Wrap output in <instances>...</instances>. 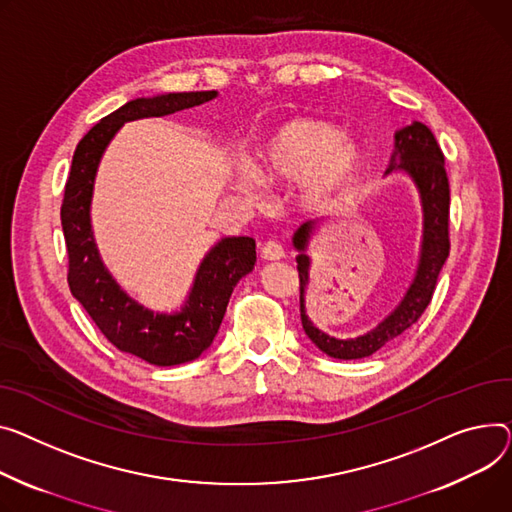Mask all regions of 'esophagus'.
Masks as SVG:
<instances>
[{
	"label": "esophagus",
	"mask_w": 512,
	"mask_h": 512,
	"mask_svg": "<svg viewBox=\"0 0 512 512\" xmlns=\"http://www.w3.org/2000/svg\"><path fill=\"white\" fill-rule=\"evenodd\" d=\"M261 257L267 261H280L284 257V249H282V245L269 241L261 247Z\"/></svg>",
	"instance_id": "obj_1"
}]
</instances>
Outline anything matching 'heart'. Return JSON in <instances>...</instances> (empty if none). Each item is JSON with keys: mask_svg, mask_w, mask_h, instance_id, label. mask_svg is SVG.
<instances>
[{"mask_svg": "<svg viewBox=\"0 0 512 512\" xmlns=\"http://www.w3.org/2000/svg\"><path fill=\"white\" fill-rule=\"evenodd\" d=\"M362 162L360 144L337 127L311 117L280 123L253 150L249 168L232 181L234 189L251 201L261 199V183H296V206L315 214L327 210L346 191Z\"/></svg>", "mask_w": 512, "mask_h": 512, "instance_id": "b5f03b06", "label": "heart"}]
</instances>
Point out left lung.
I'll use <instances>...</instances> for the list:
<instances>
[{
    "label": "left lung",
    "mask_w": 512,
    "mask_h": 512,
    "mask_svg": "<svg viewBox=\"0 0 512 512\" xmlns=\"http://www.w3.org/2000/svg\"><path fill=\"white\" fill-rule=\"evenodd\" d=\"M391 173H405L410 177L420 193L422 203V245H420V259L416 276L403 294L401 302L395 309L377 325L364 335L339 339L333 337L319 327L306 315L304 294L309 286L311 274V257L306 255L311 245L313 232L321 224L317 222H304L292 236V245L298 251V280H300V319L302 329L309 335L311 342L327 356L337 360H358L372 356L379 352L391 339L399 337L403 331L410 329L426 311V306L432 300L436 280L442 265L449 257V179L445 170V156H442L440 146L436 144L434 133L420 121H414L403 129L395 131V150L389 162L385 175Z\"/></svg>",
    "instance_id": "left-lung-1"
}]
</instances>
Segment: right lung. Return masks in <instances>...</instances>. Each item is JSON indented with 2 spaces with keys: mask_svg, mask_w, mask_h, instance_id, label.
Instances as JSON below:
<instances>
[{
  "mask_svg": "<svg viewBox=\"0 0 512 512\" xmlns=\"http://www.w3.org/2000/svg\"><path fill=\"white\" fill-rule=\"evenodd\" d=\"M216 96V90L168 92L125 102L121 109L100 119L80 140L65 183L61 226L70 257L67 284L115 348L154 366L191 362L212 346L234 286L255 267V241L251 236L222 238L201 259L181 311L170 315L154 313L115 282L98 255L90 224L96 170L123 123L173 115Z\"/></svg>",
  "mask_w": 512,
  "mask_h": 512,
  "instance_id": "right-lung-1",
  "label": "right lung"
}]
</instances>
